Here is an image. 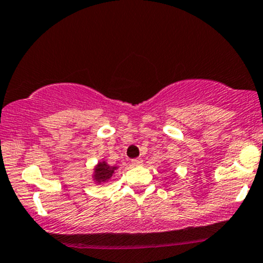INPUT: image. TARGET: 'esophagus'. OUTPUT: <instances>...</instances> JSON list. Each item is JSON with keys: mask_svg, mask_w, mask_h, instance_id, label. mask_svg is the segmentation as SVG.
I'll return each instance as SVG.
<instances>
[{"mask_svg": "<svg viewBox=\"0 0 263 263\" xmlns=\"http://www.w3.org/2000/svg\"><path fill=\"white\" fill-rule=\"evenodd\" d=\"M131 162H132V165L137 166V165H141V164L143 163V159H142V158H135V159H132Z\"/></svg>", "mask_w": 263, "mask_h": 263, "instance_id": "esophagus-1", "label": "esophagus"}]
</instances>
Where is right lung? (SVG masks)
<instances>
[{
  "label": "right lung",
  "mask_w": 263,
  "mask_h": 263,
  "mask_svg": "<svg viewBox=\"0 0 263 263\" xmlns=\"http://www.w3.org/2000/svg\"><path fill=\"white\" fill-rule=\"evenodd\" d=\"M116 166H109L106 163H100L96 169V179L98 182L106 181L107 179H110V176L112 175L115 172Z\"/></svg>",
  "instance_id": "right-lung-1"
}]
</instances>
